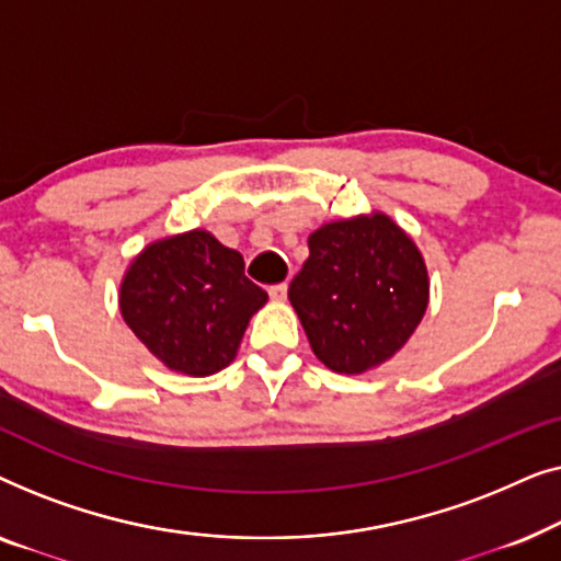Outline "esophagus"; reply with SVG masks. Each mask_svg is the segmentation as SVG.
<instances>
[{
    "instance_id": "obj_1",
    "label": "esophagus",
    "mask_w": 561,
    "mask_h": 561,
    "mask_svg": "<svg viewBox=\"0 0 561 561\" xmlns=\"http://www.w3.org/2000/svg\"><path fill=\"white\" fill-rule=\"evenodd\" d=\"M267 296H271V301L283 304V301H286V296H288V286H286V283H278V286H273L271 290H267Z\"/></svg>"
}]
</instances>
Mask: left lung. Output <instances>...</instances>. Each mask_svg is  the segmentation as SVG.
Wrapping results in <instances>:
<instances>
[{
	"label": "left lung",
	"instance_id": "8db88e82",
	"mask_svg": "<svg viewBox=\"0 0 561 561\" xmlns=\"http://www.w3.org/2000/svg\"><path fill=\"white\" fill-rule=\"evenodd\" d=\"M428 271L413 237L388 214L321 225L288 298L329 370L359 375L388 363L424 319Z\"/></svg>",
	"mask_w": 561,
	"mask_h": 561
}]
</instances>
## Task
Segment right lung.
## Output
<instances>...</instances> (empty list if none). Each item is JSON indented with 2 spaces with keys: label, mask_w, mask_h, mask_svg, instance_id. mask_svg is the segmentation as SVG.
<instances>
[{
  "label": "right lung",
  "mask_w": 561,
  "mask_h": 561,
  "mask_svg": "<svg viewBox=\"0 0 561 561\" xmlns=\"http://www.w3.org/2000/svg\"><path fill=\"white\" fill-rule=\"evenodd\" d=\"M267 294L244 278V260L206 229L171 234L137 252L119 283V313L163 367L206 378L232 363Z\"/></svg>",
  "instance_id": "right-lung-1"
}]
</instances>
